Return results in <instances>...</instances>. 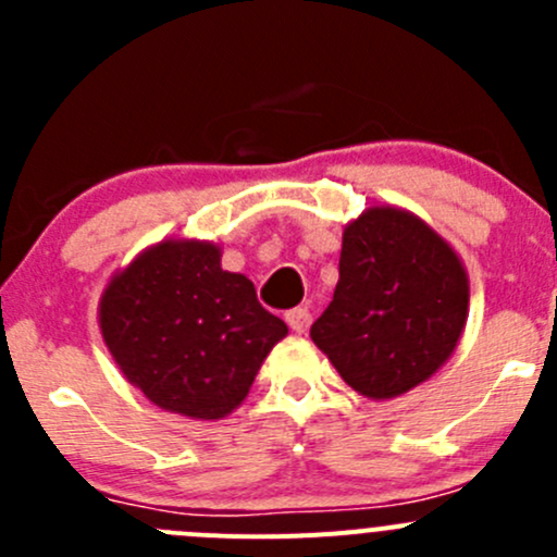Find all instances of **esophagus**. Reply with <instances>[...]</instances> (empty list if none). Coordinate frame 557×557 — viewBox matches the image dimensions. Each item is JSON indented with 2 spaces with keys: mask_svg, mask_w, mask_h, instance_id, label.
<instances>
[{
  "mask_svg": "<svg viewBox=\"0 0 557 557\" xmlns=\"http://www.w3.org/2000/svg\"><path fill=\"white\" fill-rule=\"evenodd\" d=\"M285 320H288V325L296 331V334H307V329H310L312 323V314L307 307H296V310L285 312Z\"/></svg>",
  "mask_w": 557,
  "mask_h": 557,
  "instance_id": "esophagus-1",
  "label": "esophagus"
}]
</instances>
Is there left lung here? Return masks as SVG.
<instances>
[{
  "label": "left lung",
  "mask_w": 557,
  "mask_h": 557,
  "mask_svg": "<svg viewBox=\"0 0 557 557\" xmlns=\"http://www.w3.org/2000/svg\"><path fill=\"white\" fill-rule=\"evenodd\" d=\"M466 314L458 252L412 212L369 207L345 226L339 283L310 336L352 391L393 398L453 356Z\"/></svg>",
  "instance_id": "left-lung-1"
}]
</instances>
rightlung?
Instances as JSON below:
<instances>
[{
  "mask_svg": "<svg viewBox=\"0 0 557 557\" xmlns=\"http://www.w3.org/2000/svg\"><path fill=\"white\" fill-rule=\"evenodd\" d=\"M99 329L123 377L156 407L221 420L245 401L288 325L263 310L221 247L164 239L117 272L99 301Z\"/></svg>",
  "mask_w": 557,
  "mask_h": 557,
  "instance_id": "obj_1",
  "label": "right lung"
}]
</instances>
